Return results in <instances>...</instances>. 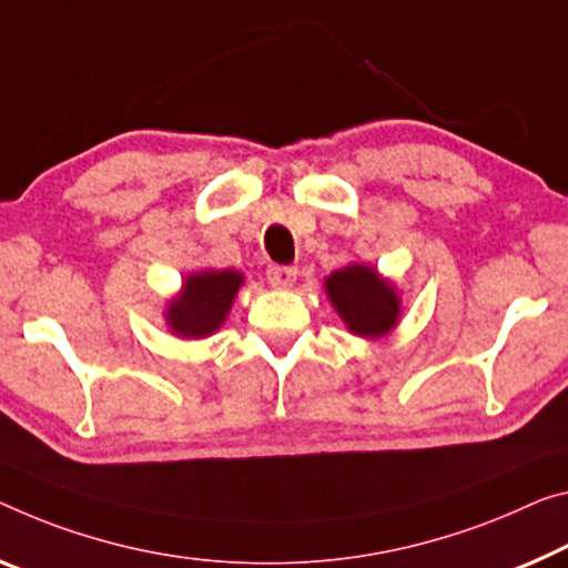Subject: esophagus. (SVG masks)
I'll return each mask as SVG.
<instances>
[{"instance_id":"esophagus-1","label":"esophagus","mask_w":568,"mask_h":568,"mask_svg":"<svg viewBox=\"0 0 568 568\" xmlns=\"http://www.w3.org/2000/svg\"><path fill=\"white\" fill-rule=\"evenodd\" d=\"M266 278H268V284L276 286V290H292L296 282V268L272 264L266 268Z\"/></svg>"}]
</instances>
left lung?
I'll return each instance as SVG.
<instances>
[{"label": "left lung", "mask_w": 568, "mask_h": 568, "mask_svg": "<svg viewBox=\"0 0 568 568\" xmlns=\"http://www.w3.org/2000/svg\"><path fill=\"white\" fill-rule=\"evenodd\" d=\"M325 294L347 333L363 339H381L394 333L404 314L396 282L361 261L325 276Z\"/></svg>", "instance_id": "1"}]
</instances>
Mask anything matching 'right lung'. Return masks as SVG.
Wrapping results in <instances>:
<instances>
[{"mask_svg":"<svg viewBox=\"0 0 568 568\" xmlns=\"http://www.w3.org/2000/svg\"><path fill=\"white\" fill-rule=\"evenodd\" d=\"M246 284L235 268H203L182 278L180 292L164 304V325L182 339L215 335L231 314L233 300Z\"/></svg>","mask_w":568,"mask_h":568,"instance_id":"1","label":"right lung"}]
</instances>
